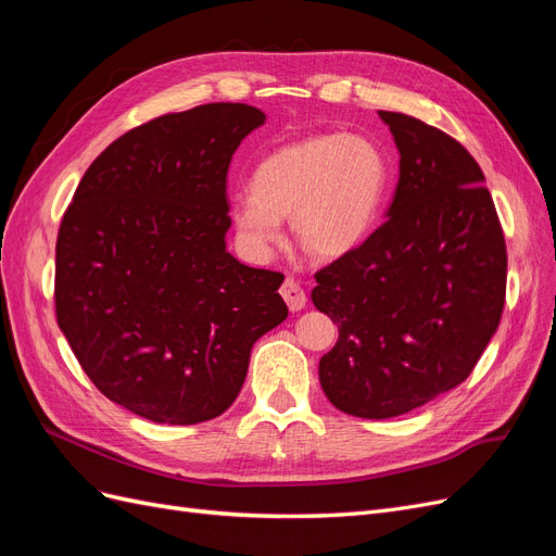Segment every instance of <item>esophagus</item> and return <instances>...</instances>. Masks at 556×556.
<instances>
[{"mask_svg": "<svg viewBox=\"0 0 556 556\" xmlns=\"http://www.w3.org/2000/svg\"><path fill=\"white\" fill-rule=\"evenodd\" d=\"M280 294L292 313L306 306V292L294 278H285V282L280 285Z\"/></svg>", "mask_w": 556, "mask_h": 556, "instance_id": "esophagus-1", "label": "esophagus"}]
</instances>
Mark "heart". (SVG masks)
I'll use <instances>...</instances> for the list:
<instances>
[{"label": "heart", "mask_w": 556, "mask_h": 556, "mask_svg": "<svg viewBox=\"0 0 556 556\" xmlns=\"http://www.w3.org/2000/svg\"><path fill=\"white\" fill-rule=\"evenodd\" d=\"M390 180L382 148L362 134H313L268 153L233 199V231L255 260L282 243V217L315 260L355 250L374 229Z\"/></svg>", "instance_id": "obj_1"}]
</instances>
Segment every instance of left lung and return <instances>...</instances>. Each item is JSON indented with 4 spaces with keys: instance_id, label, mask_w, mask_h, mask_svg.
<instances>
[{
    "instance_id": "8db88e82",
    "label": "left lung",
    "mask_w": 556,
    "mask_h": 556,
    "mask_svg": "<svg viewBox=\"0 0 556 556\" xmlns=\"http://www.w3.org/2000/svg\"><path fill=\"white\" fill-rule=\"evenodd\" d=\"M399 148L387 220L315 274L313 304L339 325L319 359L336 408L387 419L462 384L506 304L508 255L484 174L417 117L378 111Z\"/></svg>"
}]
</instances>
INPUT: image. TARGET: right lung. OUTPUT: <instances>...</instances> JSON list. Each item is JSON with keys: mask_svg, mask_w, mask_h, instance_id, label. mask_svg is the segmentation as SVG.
I'll list each match as a JSON object with an SVG mask.
<instances>
[{"mask_svg": "<svg viewBox=\"0 0 556 556\" xmlns=\"http://www.w3.org/2000/svg\"><path fill=\"white\" fill-rule=\"evenodd\" d=\"M266 115L204 104L123 134L80 178L55 245V313L117 406L197 425L239 396L250 350L288 317L285 276L227 252L231 155Z\"/></svg>", "mask_w": 556, "mask_h": 556, "instance_id": "obj_1", "label": "right lung"}]
</instances>
